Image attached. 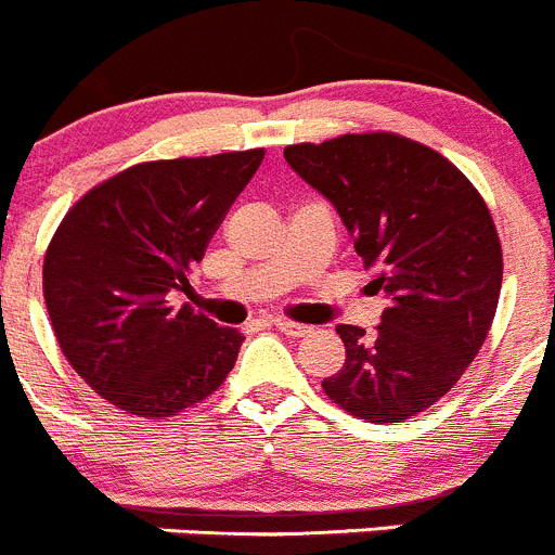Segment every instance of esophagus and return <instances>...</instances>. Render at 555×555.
Here are the masks:
<instances>
[{
  "label": "esophagus",
  "instance_id": "obj_1",
  "mask_svg": "<svg viewBox=\"0 0 555 555\" xmlns=\"http://www.w3.org/2000/svg\"><path fill=\"white\" fill-rule=\"evenodd\" d=\"M273 325H276L279 331H282V334H287V336H307L309 331V325H304V323H293V320H273Z\"/></svg>",
  "mask_w": 555,
  "mask_h": 555
}]
</instances>
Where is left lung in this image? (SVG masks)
I'll return each instance as SVG.
<instances>
[{
    "mask_svg": "<svg viewBox=\"0 0 555 555\" xmlns=\"http://www.w3.org/2000/svg\"><path fill=\"white\" fill-rule=\"evenodd\" d=\"M350 230L388 307L375 331L336 325L345 366L323 391L366 422L427 411L460 380L499 309L504 254L488 205L452 160L388 131L284 147Z\"/></svg>",
    "mask_w": 555,
    "mask_h": 555,
    "instance_id": "1",
    "label": "left lung"
}]
</instances>
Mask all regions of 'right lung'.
<instances>
[{"label": "right lung", "instance_id": "add662e5", "mask_svg": "<svg viewBox=\"0 0 555 555\" xmlns=\"http://www.w3.org/2000/svg\"><path fill=\"white\" fill-rule=\"evenodd\" d=\"M266 150L144 160L92 185L56 227L43 298L60 350L81 380L142 418L207 400L237 361L243 334L191 304L185 273L205 257Z\"/></svg>", "mask_w": 555, "mask_h": 555}]
</instances>
